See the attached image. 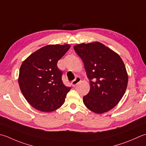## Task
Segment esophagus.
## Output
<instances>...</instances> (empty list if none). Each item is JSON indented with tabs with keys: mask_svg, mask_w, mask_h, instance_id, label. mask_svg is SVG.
<instances>
[{
	"mask_svg": "<svg viewBox=\"0 0 146 146\" xmlns=\"http://www.w3.org/2000/svg\"><path fill=\"white\" fill-rule=\"evenodd\" d=\"M81 82V78H80V77H76V78L74 80L71 82V85H72L73 87H75L76 85Z\"/></svg>",
	"mask_w": 146,
	"mask_h": 146,
	"instance_id": "1",
	"label": "esophagus"
}]
</instances>
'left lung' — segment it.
I'll list each match as a JSON object with an SVG mask.
<instances>
[{"label":"left lung","mask_w":146,"mask_h":146,"mask_svg":"<svg viewBox=\"0 0 146 146\" xmlns=\"http://www.w3.org/2000/svg\"><path fill=\"white\" fill-rule=\"evenodd\" d=\"M73 48L84 62L90 80L89 92L83 98L85 106L98 114L113 109L123 96L128 84L120 56L98 42L77 44Z\"/></svg>","instance_id":"obj_1"}]
</instances>
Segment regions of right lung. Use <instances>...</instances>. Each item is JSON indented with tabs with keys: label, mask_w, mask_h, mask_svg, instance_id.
<instances>
[{
	"label": "right lung",
	"mask_w": 146,
	"mask_h": 146,
	"mask_svg": "<svg viewBox=\"0 0 146 146\" xmlns=\"http://www.w3.org/2000/svg\"><path fill=\"white\" fill-rule=\"evenodd\" d=\"M70 45H48L29 56L20 67L18 83L23 95L31 106L52 112L64 104L71 88L62 83L58 61Z\"/></svg>",
	"instance_id": "add662e5"
}]
</instances>
